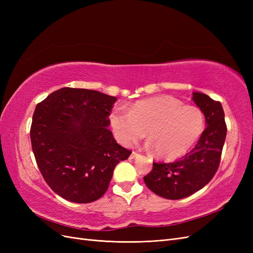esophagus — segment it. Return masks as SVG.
<instances>
[{
  "label": "esophagus",
  "mask_w": 253,
  "mask_h": 253,
  "mask_svg": "<svg viewBox=\"0 0 253 253\" xmlns=\"http://www.w3.org/2000/svg\"><path fill=\"white\" fill-rule=\"evenodd\" d=\"M138 156H139L138 153H136V152H132V154H131V156H129V158H131V159H135L136 157H138Z\"/></svg>",
  "instance_id": "1"
}]
</instances>
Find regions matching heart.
Returning <instances> with one entry per match:
<instances>
[{"label":"heart","instance_id":"obj_1","mask_svg":"<svg viewBox=\"0 0 253 253\" xmlns=\"http://www.w3.org/2000/svg\"><path fill=\"white\" fill-rule=\"evenodd\" d=\"M109 120L115 138L122 145L134 144L147 131L149 147L154 148L159 158L169 160L186 155L206 126L201 109L168 95L136 101L128 112L114 109Z\"/></svg>","mask_w":253,"mask_h":253}]
</instances>
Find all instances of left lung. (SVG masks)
<instances>
[{"label":"left lung","mask_w":253,"mask_h":253,"mask_svg":"<svg viewBox=\"0 0 253 253\" xmlns=\"http://www.w3.org/2000/svg\"><path fill=\"white\" fill-rule=\"evenodd\" d=\"M195 104L202 110L207 127L194 149L170 164L154 163L143 177L147 187L167 200H180L204 188L215 174L226 139L225 113L220 102L194 91Z\"/></svg>","instance_id":"8db88e82"}]
</instances>
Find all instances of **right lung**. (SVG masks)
Segmentation results:
<instances>
[{
  "instance_id": "add662e5",
  "label": "right lung",
  "mask_w": 253,
  "mask_h": 253,
  "mask_svg": "<svg viewBox=\"0 0 253 253\" xmlns=\"http://www.w3.org/2000/svg\"><path fill=\"white\" fill-rule=\"evenodd\" d=\"M116 97L62 87L37 105L30 140L47 185L64 200L97 201L109 188L115 167L131 155L108 128Z\"/></svg>"
}]
</instances>
